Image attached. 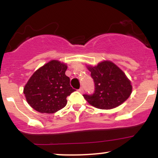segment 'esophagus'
<instances>
[{
    "label": "esophagus",
    "mask_w": 158,
    "mask_h": 158,
    "mask_svg": "<svg viewBox=\"0 0 158 158\" xmlns=\"http://www.w3.org/2000/svg\"><path fill=\"white\" fill-rule=\"evenodd\" d=\"M79 91L80 92V93H81V94L84 93V89H83V88H79Z\"/></svg>",
    "instance_id": "1"
}]
</instances>
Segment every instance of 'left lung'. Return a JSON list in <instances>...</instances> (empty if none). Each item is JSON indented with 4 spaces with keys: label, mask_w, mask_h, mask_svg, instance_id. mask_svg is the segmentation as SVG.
Here are the masks:
<instances>
[{
    "label": "left lung",
    "mask_w": 158,
    "mask_h": 158,
    "mask_svg": "<svg viewBox=\"0 0 158 158\" xmlns=\"http://www.w3.org/2000/svg\"><path fill=\"white\" fill-rule=\"evenodd\" d=\"M88 70L95 90L93 94H84L83 97L91 106L99 109H111L124 102L131 95V81L111 61H102L97 66L88 67Z\"/></svg>",
    "instance_id": "1"
}]
</instances>
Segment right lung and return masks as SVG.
<instances>
[{
    "mask_svg": "<svg viewBox=\"0 0 158 158\" xmlns=\"http://www.w3.org/2000/svg\"><path fill=\"white\" fill-rule=\"evenodd\" d=\"M66 64L52 60L32 74L23 88L27 102L40 113L52 114L66 106L67 97L75 91L65 75Z\"/></svg>",
    "mask_w": 158,
    "mask_h": 158,
    "instance_id": "obj_1",
    "label": "right lung"
}]
</instances>
